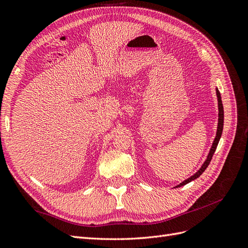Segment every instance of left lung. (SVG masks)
I'll list each match as a JSON object with an SVG mask.
<instances>
[{
	"label": "left lung",
	"mask_w": 248,
	"mask_h": 248,
	"mask_svg": "<svg viewBox=\"0 0 248 248\" xmlns=\"http://www.w3.org/2000/svg\"><path fill=\"white\" fill-rule=\"evenodd\" d=\"M216 92H217V97H218V107H219V119H218V120H219V122H218L217 135H216V137H215V140H214V142H213L211 151H209V153H208V156H207V158H206V160L204 161V163L202 164V167L200 168V170H198V172H197L195 175H193L192 177H189L188 179H186V180H185L183 182H181L180 185L177 186H182L186 185V183L195 180L196 178H198V177H199L203 172H204V170H206V168L208 167V164H209V162H211V160H212V158H213V155H214V153H215V151H216V149H217V145H218V143H219L220 137H221V135H222V131H223L224 111H223V105H222V100H221V95H220V92H219L218 89H217V90H216Z\"/></svg>",
	"instance_id": "obj_1"
}]
</instances>
